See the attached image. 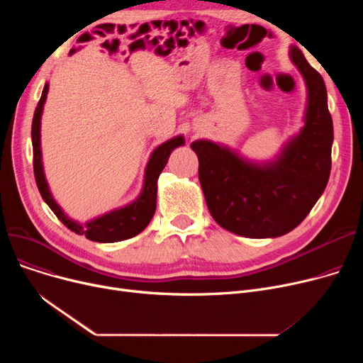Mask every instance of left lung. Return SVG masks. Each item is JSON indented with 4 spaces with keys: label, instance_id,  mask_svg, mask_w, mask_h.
<instances>
[{
    "label": "left lung",
    "instance_id": "8db88e82",
    "mask_svg": "<svg viewBox=\"0 0 363 363\" xmlns=\"http://www.w3.org/2000/svg\"><path fill=\"white\" fill-rule=\"evenodd\" d=\"M293 63L308 86L304 128L277 160L257 164L212 141L191 144L208 212L225 230L249 238H275L309 215L331 172L333 119L322 76L293 47Z\"/></svg>",
    "mask_w": 363,
    "mask_h": 363
}]
</instances>
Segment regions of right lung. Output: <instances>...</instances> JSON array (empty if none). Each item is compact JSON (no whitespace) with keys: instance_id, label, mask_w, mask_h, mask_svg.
<instances>
[{"instance_id":"right-lung-1","label":"right lung","mask_w":363,"mask_h":363,"mask_svg":"<svg viewBox=\"0 0 363 363\" xmlns=\"http://www.w3.org/2000/svg\"><path fill=\"white\" fill-rule=\"evenodd\" d=\"M48 94V84H45L43 89V95L33 113L32 121V147H33V174L38 189L44 199V201L50 206L54 215L59 218L70 231L78 235H85L91 241L97 242H116L123 241L130 237H135L145 226L150 223L152 215L156 212V199H157V179L164 169L167 159L172 150L179 145H184V137L172 138L162 145H159L148 160L144 178V188L141 196L128 206L116 208V211L108 212L103 216L95 218L89 222L78 223L72 220L65 215V212L57 204L50 193L47 179L44 177V169L41 162V116L44 103Z\"/></svg>"}]
</instances>
